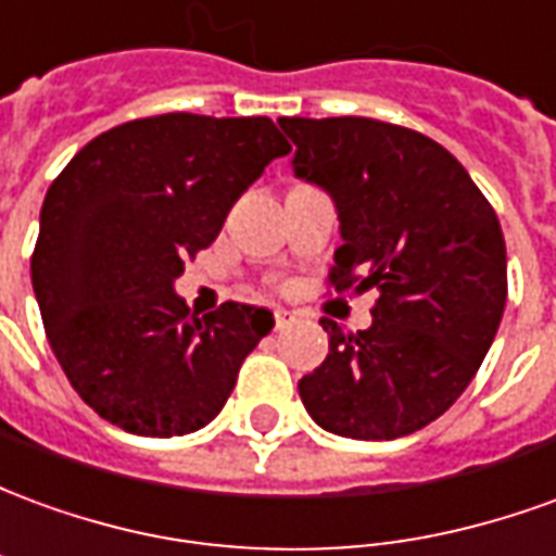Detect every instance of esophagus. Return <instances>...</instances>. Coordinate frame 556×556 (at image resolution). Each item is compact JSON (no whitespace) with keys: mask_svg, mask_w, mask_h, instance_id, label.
<instances>
[{"mask_svg":"<svg viewBox=\"0 0 556 556\" xmlns=\"http://www.w3.org/2000/svg\"><path fill=\"white\" fill-rule=\"evenodd\" d=\"M289 325H294V315L289 309H274V327L277 330H286Z\"/></svg>","mask_w":556,"mask_h":556,"instance_id":"esophagus-1","label":"esophagus"}]
</instances>
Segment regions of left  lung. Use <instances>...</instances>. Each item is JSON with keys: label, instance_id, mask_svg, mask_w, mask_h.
Masks as SVG:
<instances>
[{"label": "left lung", "instance_id": "left-lung-1", "mask_svg": "<svg viewBox=\"0 0 556 556\" xmlns=\"http://www.w3.org/2000/svg\"><path fill=\"white\" fill-rule=\"evenodd\" d=\"M294 172L325 187L342 247L327 286L378 291L372 327L342 333L303 375L321 429L393 441L438 419L473 381L506 306V243L491 202L458 160L410 127L361 115L279 118Z\"/></svg>", "mask_w": 556, "mask_h": 556}]
</instances>
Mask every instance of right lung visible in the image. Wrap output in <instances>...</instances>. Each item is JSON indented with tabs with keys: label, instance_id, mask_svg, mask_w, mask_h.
Listing matches in <instances>:
<instances>
[{
	"label": "right lung",
	"instance_id": "add662e5",
	"mask_svg": "<svg viewBox=\"0 0 556 556\" xmlns=\"http://www.w3.org/2000/svg\"><path fill=\"white\" fill-rule=\"evenodd\" d=\"M289 151L265 115L166 113L106 130L59 172L43 195L31 289L55 361L94 414L146 438L217 417L274 315L223 303L195 318L172 282Z\"/></svg>",
	"mask_w": 556,
	"mask_h": 556
}]
</instances>
